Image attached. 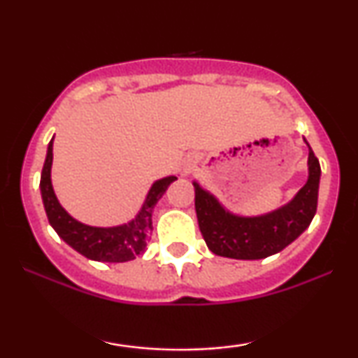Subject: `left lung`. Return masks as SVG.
<instances>
[{
    "instance_id": "8db88e82",
    "label": "left lung",
    "mask_w": 358,
    "mask_h": 358,
    "mask_svg": "<svg viewBox=\"0 0 358 358\" xmlns=\"http://www.w3.org/2000/svg\"><path fill=\"white\" fill-rule=\"evenodd\" d=\"M308 145V141L305 139ZM308 180L305 187L276 210L257 217H242L229 212L210 192L195 187V210L207 248L222 257L264 259L278 254L310 227L318 205L322 168L308 145Z\"/></svg>"
}]
</instances>
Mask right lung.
Segmentation results:
<instances>
[{
  "instance_id": "obj_1",
  "label": "right lung",
  "mask_w": 358,
  "mask_h": 358,
  "mask_svg": "<svg viewBox=\"0 0 358 358\" xmlns=\"http://www.w3.org/2000/svg\"><path fill=\"white\" fill-rule=\"evenodd\" d=\"M52 162L53 139L48 143L47 158L43 163L42 178H40V190H42V200L48 222H50L53 231L59 234L60 239H64L72 249L92 261L126 262L141 256L146 250L148 241H150L148 236L153 231L151 215H153L155 205L162 199L170 183L175 182L176 176L171 175L156 180L148 192L141 210L127 224L116 225V227H92V225H85L73 219L57 200L50 176Z\"/></svg>"
}]
</instances>
